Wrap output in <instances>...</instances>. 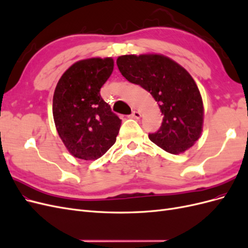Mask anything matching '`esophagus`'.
<instances>
[{
    "mask_svg": "<svg viewBox=\"0 0 248 248\" xmlns=\"http://www.w3.org/2000/svg\"><path fill=\"white\" fill-rule=\"evenodd\" d=\"M131 118H133V119H140V114L139 111H137V110H133L132 114H131Z\"/></svg>",
    "mask_w": 248,
    "mask_h": 248,
    "instance_id": "obj_1",
    "label": "esophagus"
}]
</instances>
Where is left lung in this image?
Returning <instances> with one entry per match:
<instances>
[{"label": "left lung", "mask_w": 248, "mask_h": 248, "mask_svg": "<svg viewBox=\"0 0 248 248\" xmlns=\"http://www.w3.org/2000/svg\"><path fill=\"white\" fill-rule=\"evenodd\" d=\"M122 76L144 88L158 104L162 123L149 139L170 154L185 152L202 130L204 106L190 74L163 55H125L117 59Z\"/></svg>", "instance_id": "8db88e82"}]
</instances>
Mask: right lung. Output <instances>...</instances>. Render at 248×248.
I'll return each instance as SVG.
<instances>
[{
  "instance_id": "obj_1",
  "label": "right lung",
  "mask_w": 248,
  "mask_h": 248,
  "mask_svg": "<svg viewBox=\"0 0 248 248\" xmlns=\"http://www.w3.org/2000/svg\"><path fill=\"white\" fill-rule=\"evenodd\" d=\"M112 69L111 58L80 60L58 81L52 116L59 137L77 158L98 159L116 142L121 120L100 96Z\"/></svg>"
}]
</instances>
